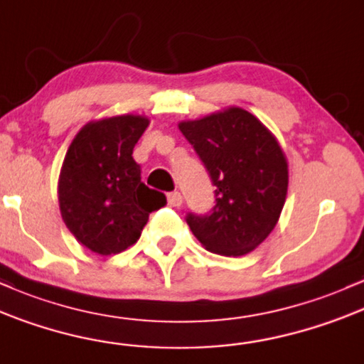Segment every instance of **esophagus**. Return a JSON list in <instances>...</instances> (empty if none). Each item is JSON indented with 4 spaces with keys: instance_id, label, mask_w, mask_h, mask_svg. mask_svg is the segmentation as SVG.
Returning <instances> with one entry per match:
<instances>
[{
    "instance_id": "34e87169",
    "label": "esophagus",
    "mask_w": 364,
    "mask_h": 364,
    "mask_svg": "<svg viewBox=\"0 0 364 364\" xmlns=\"http://www.w3.org/2000/svg\"><path fill=\"white\" fill-rule=\"evenodd\" d=\"M168 204L171 208L181 206V204H182V194L177 193V191H175V193H170L168 194Z\"/></svg>"
}]
</instances>
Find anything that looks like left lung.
<instances>
[{
    "mask_svg": "<svg viewBox=\"0 0 364 364\" xmlns=\"http://www.w3.org/2000/svg\"><path fill=\"white\" fill-rule=\"evenodd\" d=\"M186 136L216 187L211 213L187 215L208 251L244 256L272 234L287 198L289 165L279 141L239 106L183 120Z\"/></svg>",
    "mask_w": 364,
    "mask_h": 364,
    "instance_id": "1",
    "label": "left lung"
}]
</instances>
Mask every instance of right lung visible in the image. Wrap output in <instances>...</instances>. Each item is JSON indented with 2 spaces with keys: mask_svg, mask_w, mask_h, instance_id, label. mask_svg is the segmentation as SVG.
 <instances>
[{
  "mask_svg": "<svg viewBox=\"0 0 364 364\" xmlns=\"http://www.w3.org/2000/svg\"><path fill=\"white\" fill-rule=\"evenodd\" d=\"M149 118L118 115L85 124L65 154L58 203L65 225L89 251L118 255L137 242L165 194L141 182L134 146Z\"/></svg>",
  "mask_w": 364,
  "mask_h": 364,
  "instance_id": "obj_1",
  "label": "right lung"
}]
</instances>
